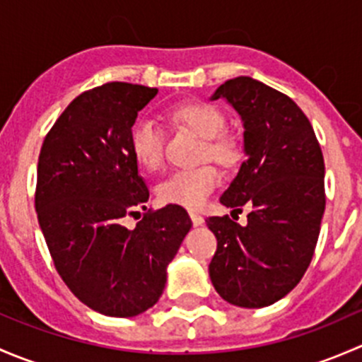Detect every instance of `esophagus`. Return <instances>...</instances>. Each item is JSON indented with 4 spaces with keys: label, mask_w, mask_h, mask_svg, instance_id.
Returning a JSON list of instances; mask_svg holds the SVG:
<instances>
[{
    "label": "esophagus",
    "mask_w": 362,
    "mask_h": 362,
    "mask_svg": "<svg viewBox=\"0 0 362 362\" xmlns=\"http://www.w3.org/2000/svg\"><path fill=\"white\" fill-rule=\"evenodd\" d=\"M189 215H191V221L194 226H202L204 222V218L199 214H196V211H189Z\"/></svg>",
    "instance_id": "1"
}]
</instances>
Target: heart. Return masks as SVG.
<instances>
[{"mask_svg":"<svg viewBox=\"0 0 362 362\" xmlns=\"http://www.w3.org/2000/svg\"><path fill=\"white\" fill-rule=\"evenodd\" d=\"M164 119L175 127L199 136L198 159H210L224 168H233L243 158L242 140L226 129V117L218 107L208 101H185L164 110ZM129 147L134 159L145 170H159L164 158L163 131L151 119H140L129 134ZM221 182L217 168L210 163L191 170H178L168 175L158 185V198L166 204L196 210L206 202Z\"/></svg>","mask_w":362,"mask_h":362,"instance_id":"heart-1","label":"heart"}]
</instances>
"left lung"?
Here are the masks:
<instances>
[{
    "label": "left lung",
    "mask_w": 362,
    "mask_h": 362,
    "mask_svg": "<svg viewBox=\"0 0 362 362\" xmlns=\"http://www.w3.org/2000/svg\"><path fill=\"white\" fill-rule=\"evenodd\" d=\"M218 98L242 115L247 154L221 203L250 211L245 226L206 218L217 238L208 272L222 299L262 308L289 294L313 257L326 208L322 151L308 117L280 90L236 76Z\"/></svg>",
    "instance_id": "8db88e82"
}]
</instances>
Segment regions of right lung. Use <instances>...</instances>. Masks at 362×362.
Returning <instances> with one entry per match:
<instances>
[{
    "label": "right lung",
    "mask_w": 362,
    "mask_h": 362,
    "mask_svg": "<svg viewBox=\"0 0 362 362\" xmlns=\"http://www.w3.org/2000/svg\"><path fill=\"white\" fill-rule=\"evenodd\" d=\"M156 87L108 82L68 105L43 140L35 208L57 273L83 305L134 317L158 303L166 268L191 229L178 204L147 210L129 134Z\"/></svg>",
    "instance_id": "obj_1"
}]
</instances>
